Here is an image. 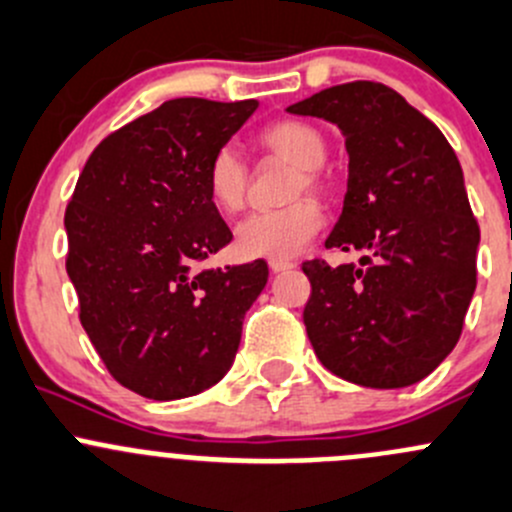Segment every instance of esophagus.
<instances>
[{"label": "esophagus", "mask_w": 512, "mask_h": 512, "mask_svg": "<svg viewBox=\"0 0 512 512\" xmlns=\"http://www.w3.org/2000/svg\"><path fill=\"white\" fill-rule=\"evenodd\" d=\"M268 268H271L273 273H283V271H291V268H296V263H293V261H278V258H273V261H268Z\"/></svg>", "instance_id": "1"}]
</instances>
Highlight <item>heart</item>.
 <instances>
[{
  "mask_svg": "<svg viewBox=\"0 0 512 512\" xmlns=\"http://www.w3.org/2000/svg\"><path fill=\"white\" fill-rule=\"evenodd\" d=\"M258 144L271 156L288 161L298 169L291 199L306 191L321 189V169L328 159L326 139L318 129L303 121H276L258 134ZM249 171L231 146L214 154L206 169V191L211 204L224 214H236L246 201ZM323 211L316 201H296L278 211H258L236 226L234 246L244 258H278L286 261L306 249L321 231Z\"/></svg>",
  "mask_w": 512,
  "mask_h": 512,
  "instance_id": "b5f03b06",
  "label": "heart"
}]
</instances>
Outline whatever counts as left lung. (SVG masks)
<instances>
[{
	"label": "left lung",
	"instance_id": "8db88e82",
	"mask_svg": "<svg viewBox=\"0 0 512 512\" xmlns=\"http://www.w3.org/2000/svg\"><path fill=\"white\" fill-rule=\"evenodd\" d=\"M286 111L341 129L348 186L326 249L361 256L303 263L313 351L343 381L413 386L453 351L475 293L480 229L458 156L386 84H338Z\"/></svg>",
	"mask_w": 512,
	"mask_h": 512
}]
</instances>
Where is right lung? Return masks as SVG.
<instances>
[{
  "mask_svg": "<svg viewBox=\"0 0 512 512\" xmlns=\"http://www.w3.org/2000/svg\"><path fill=\"white\" fill-rule=\"evenodd\" d=\"M256 99H171L106 136L67 206V273L111 376L151 401L206 391L229 373L266 261L204 268L234 234L206 169Z\"/></svg>",
  "mask_w": 512,
  "mask_h": 512,
  "instance_id": "obj_1",
  "label": "right lung"
}]
</instances>
